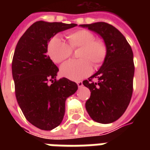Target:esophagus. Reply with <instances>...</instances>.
<instances>
[{"label":"esophagus","instance_id":"esophagus-1","mask_svg":"<svg viewBox=\"0 0 150 150\" xmlns=\"http://www.w3.org/2000/svg\"><path fill=\"white\" fill-rule=\"evenodd\" d=\"M77 85H78L79 88H82V87H83V83H82L81 81L77 82Z\"/></svg>","mask_w":150,"mask_h":150}]
</instances>
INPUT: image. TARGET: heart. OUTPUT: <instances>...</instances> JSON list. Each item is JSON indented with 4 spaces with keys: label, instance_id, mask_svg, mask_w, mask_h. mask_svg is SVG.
Returning <instances> with one entry per match:
<instances>
[{
    "label": "heart",
    "instance_id": "heart-1",
    "mask_svg": "<svg viewBox=\"0 0 150 150\" xmlns=\"http://www.w3.org/2000/svg\"><path fill=\"white\" fill-rule=\"evenodd\" d=\"M68 45L61 38L54 36L47 45V54L53 62L60 63L69 58L72 50L79 48V60H70L62 65L60 71L64 77L78 81L91 74V63L95 67L101 65L107 55V46L104 40L95 38V35L87 30L70 32L67 34Z\"/></svg>",
    "mask_w": 150,
    "mask_h": 150
}]
</instances>
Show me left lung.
Instances as JSON below:
<instances>
[{
	"label": "left lung",
	"mask_w": 150,
	"mask_h": 150,
	"mask_svg": "<svg viewBox=\"0 0 150 150\" xmlns=\"http://www.w3.org/2000/svg\"><path fill=\"white\" fill-rule=\"evenodd\" d=\"M100 36L107 46V55L97 72L83 84L91 96L85 107L91 119L100 124L118 120L129 106L134 76L133 53L127 40L116 28L105 22L80 25ZM97 78V82H93Z\"/></svg>",
	"instance_id": "8db88e82"
}]
</instances>
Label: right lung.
<instances>
[{
    "mask_svg": "<svg viewBox=\"0 0 150 150\" xmlns=\"http://www.w3.org/2000/svg\"><path fill=\"white\" fill-rule=\"evenodd\" d=\"M76 25L36 21L15 48L12 74L18 105L28 121L42 130H52L62 123L66 100L78 89L68 79L56 80L59 68L46 55L47 43L59 32Z\"/></svg>",
    "mask_w": 150,
    "mask_h": 150,
    "instance_id": "obj_1",
    "label": "right lung"
}]
</instances>
